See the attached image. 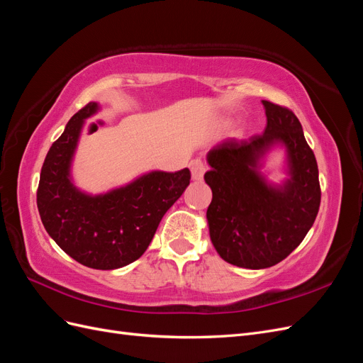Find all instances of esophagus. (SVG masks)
<instances>
[{
  "label": "esophagus",
  "instance_id": "esophagus-1",
  "mask_svg": "<svg viewBox=\"0 0 363 363\" xmlns=\"http://www.w3.org/2000/svg\"><path fill=\"white\" fill-rule=\"evenodd\" d=\"M189 168H191V177L192 180H201L204 172L207 171L206 163L201 162L200 159H195L189 163Z\"/></svg>",
  "mask_w": 363,
  "mask_h": 363
}]
</instances>
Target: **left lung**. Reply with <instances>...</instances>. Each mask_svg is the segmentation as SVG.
I'll list each match as a JSON object with an SVG mask.
<instances>
[{
    "instance_id": "obj_1",
    "label": "left lung",
    "mask_w": 363,
    "mask_h": 363,
    "mask_svg": "<svg viewBox=\"0 0 363 363\" xmlns=\"http://www.w3.org/2000/svg\"><path fill=\"white\" fill-rule=\"evenodd\" d=\"M267 127L245 140L225 139L207 152L212 189L207 224L218 255L232 265L263 269L301 244L320 211L321 189L313 151L298 118L286 107L262 101ZM280 145L289 179L274 185L259 172L262 159Z\"/></svg>"
}]
</instances>
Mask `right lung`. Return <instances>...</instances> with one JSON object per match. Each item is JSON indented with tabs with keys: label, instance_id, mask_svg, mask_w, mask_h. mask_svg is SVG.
<instances>
[{
	"label": "right lung",
	"instance_id": "1",
	"mask_svg": "<svg viewBox=\"0 0 363 363\" xmlns=\"http://www.w3.org/2000/svg\"><path fill=\"white\" fill-rule=\"evenodd\" d=\"M101 111L80 108L42 164L38 208L48 235L68 256L94 269H116L144 255L168 208L189 186L191 172L151 171L125 186L91 195L72 182L71 167L84 121Z\"/></svg>",
	"mask_w": 363,
	"mask_h": 363
}]
</instances>
